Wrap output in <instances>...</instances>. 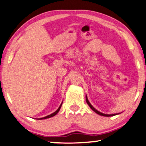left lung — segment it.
<instances>
[{
    "instance_id": "1",
    "label": "left lung",
    "mask_w": 146,
    "mask_h": 146,
    "mask_svg": "<svg viewBox=\"0 0 146 146\" xmlns=\"http://www.w3.org/2000/svg\"><path fill=\"white\" fill-rule=\"evenodd\" d=\"M86 101H87V103L88 104V105H89L90 106V108H91L92 110H93V111H94L96 112V113H97L98 114L100 115V116H114V115H116L117 114H103V113H101V112H100L99 111H98V110H96L95 108H94L93 106L91 105V103H90L89 100H88L87 98V96H86Z\"/></svg>"
}]
</instances>
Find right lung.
Listing matches in <instances>:
<instances>
[{"label":"right lung","mask_w":146,"mask_h":146,"mask_svg":"<svg viewBox=\"0 0 146 146\" xmlns=\"http://www.w3.org/2000/svg\"><path fill=\"white\" fill-rule=\"evenodd\" d=\"M61 105H62V103L61 104L60 106H59V107L58 108V109H57L55 112H53V113L51 114L50 115H48V116H46V117H44V118H40V120H42V119H46V118H51V117H52V116H54L57 113V112H58L59 111V110H60V108H61Z\"/></svg>","instance_id":"1"}]
</instances>
